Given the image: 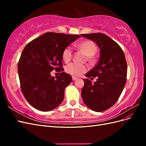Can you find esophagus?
<instances>
[{
  "label": "esophagus",
  "mask_w": 146,
  "mask_h": 146,
  "mask_svg": "<svg viewBox=\"0 0 146 146\" xmlns=\"http://www.w3.org/2000/svg\"><path fill=\"white\" fill-rule=\"evenodd\" d=\"M77 80V77H72V80H73V81H75V80Z\"/></svg>",
  "instance_id": "obj_1"
}]
</instances>
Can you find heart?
Returning a JSON list of instances; mask_svg holds the SVG:
<instances>
[{
    "label": "heart",
    "instance_id": "b5f03b06",
    "mask_svg": "<svg viewBox=\"0 0 146 146\" xmlns=\"http://www.w3.org/2000/svg\"><path fill=\"white\" fill-rule=\"evenodd\" d=\"M76 47L85 52L86 55L92 56L95 55L97 52V47L94 42L91 41H84L78 43L76 46ZM73 54L72 48L70 46L66 47L63 51L62 57L65 62H68L71 60ZM88 70L86 66L78 64L77 63H71L66 66V72L74 76H79L82 74L86 72Z\"/></svg>",
    "mask_w": 146,
    "mask_h": 146
}]
</instances>
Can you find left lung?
<instances>
[{"mask_svg": "<svg viewBox=\"0 0 146 146\" xmlns=\"http://www.w3.org/2000/svg\"><path fill=\"white\" fill-rule=\"evenodd\" d=\"M94 41L100 48V57L94 68L86 77H98L92 84L83 79L85 85L81 92L83 102L96 112L105 111L115 104L120 97L127 80V62L121 47L107 35L101 33L82 34Z\"/></svg>", "mask_w": 146, "mask_h": 146, "instance_id": "8db88e82", "label": "left lung"}]
</instances>
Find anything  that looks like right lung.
<instances>
[{"label":"right lung","instance_id":"add662e5","mask_svg":"<svg viewBox=\"0 0 146 146\" xmlns=\"http://www.w3.org/2000/svg\"><path fill=\"white\" fill-rule=\"evenodd\" d=\"M80 35L47 32L29 42L17 65L20 86L28 102L42 111L54 110L62 102L65 88L72 82L69 74L55 78L53 70L63 71L62 53Z\"/></svg>","mask_w":146,"mask_h":146}]
</instances>
